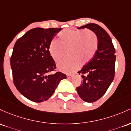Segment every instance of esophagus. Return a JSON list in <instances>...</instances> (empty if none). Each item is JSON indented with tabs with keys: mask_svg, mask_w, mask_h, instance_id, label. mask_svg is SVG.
<instances>
[{
	"mask_svg": "<svg viewBox=\"0 0 131 131\" xmlns=\"http://www.w3.org/2000/svg\"><path fill=\"white\" fill-rule=\"evenodd\" d=\"M72 74H67V77L68 78V79H70V78H72Z\"/></svg>",
	"mask_w": 131,
	"mask_h": 131,
	"instance_id": "34e87169",
	"label": "esophagus"
}]
</instances>
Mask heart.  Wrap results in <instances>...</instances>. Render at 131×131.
I'll list each match as a JSON object with an SVG mask.
<instances>
[{
    "label": "heart",
    "instance_id": "heart-1",
    "mask_svg": "<svg viewBox=\"0 0 131 131\" xmlns=\"http://www.w3.org/2000/svg\"><path fill=\"white\" fill-rule=\"evenodd\" d=\"M98 48V39L92 30H65L59 34V40L52 39L50 42V55L55 62H59V70L66 73H73L79 68L89 62L95 56Z\"/></svg>",
    "mask_w": 131,
    "mask_h": 131
}]
</instances>
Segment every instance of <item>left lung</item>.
<instances>
[{"instance_id": "obj_1", "label": "left lung", "mask_w": 131, "mask_h": 131, "mask_svg": "<svg viewBox=\"0 0 131 131\" xmlns=\"http://www.w3.org/2000/svg\"><path fill=\"white\" fill-rule=\"evenodd\" d=\"M83 28L96 34L98 48L93 58L78 72L82 75L83 82L77 87V92L83 101L93 103L103 96L114 79L115 49L110 35L100 26L89 23L78 28Z\"/></svg>"}]
</instances>
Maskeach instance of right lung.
<instances>
[{
    "mask_svg": "<svg viewBox=\"0 0 131 131\" xmlns=\"http://www.w3.org/2000/svg\"><path fill=\"white\" fill-rule=\"evenodd\" d=\"M59 28H35L15 44L10 58L14 83L21 95L36 103L48 100L66 74L56 72L55 62L50 55V42Z\"/></svg>",
    "mask_w": 131,
    "mask_h": 131,
    "instance_id": "obj_1",
    "label": "right lung"
}]
</instances>
